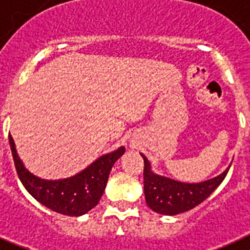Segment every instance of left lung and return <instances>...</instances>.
<instances>
[{"label": "left lung", "instance_id": "8db88e82", "mask_svg": "<svg viewBox=\"0 0 250 250\" xmlns=\"http://www.w3.org/2000/svg\"><path fill=\"white\" fill-rule=\"evenodd\" d=\"M142 154V153H140ZM144 160V195L148 207L152 211L166 216H176L190 211L221 184L229 172L230 166L217 176L201 183H183L162 176L152 171L150 162L142 154Z\"/></svg>", "mask_w": 250, "mask_h": 250}]
</instances>
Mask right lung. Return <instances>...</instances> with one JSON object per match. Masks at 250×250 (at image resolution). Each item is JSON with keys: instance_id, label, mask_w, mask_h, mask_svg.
Listing matches in <instances>:
<instances>
[{"instance_id": "right-lung-1", "label": "right lung", "mask_w": 250, "mask_h": 250, "mask_svg": "<svg viewBox=\"0 0 250 250\" xmlns=\"http://www.w3.org/2000/svg\"><path fill=\"white\" fill-rule=\"evenodd\" d=\"M10 148L19 179L34 199L51 211L66 216H82L100 202L113 164L125 153V147L101 156L74 176L47 180L32 174L19 157L15 142L9 135Z\"/></svg>"}]
</instances>
